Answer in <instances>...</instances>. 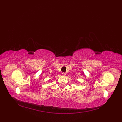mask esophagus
<instances>
[{
  "mask_svg": "<svg viewBox=\"0 0 122 122\" xmlns=\"http://www.w3.org/2000/svg\"><path fill=\"white\" fill-rule=\"evenodd\" d=\"M62 75L63 76H66V73H64V72H63V73H62Z\"/></svg>",
  "mask_w": 122,
  "mask_h": 122,
  "instance_id": "1",
  "label": "esophagus"
}]
</instances>
